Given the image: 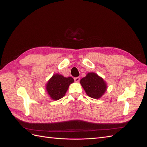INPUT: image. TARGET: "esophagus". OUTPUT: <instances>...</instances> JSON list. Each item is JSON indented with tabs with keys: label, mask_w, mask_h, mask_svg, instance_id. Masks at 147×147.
Listing matches in <instances>:
<instances>
[{
	"label": "esophagus",
	"mask_w": 147,
	"mask_h": 147,
	"mask_svg": "<svg viewBox=\"0 0 147 147\" xmlns=\"http://www.w3.org/2000/svg\"><path fill=\"white\" fill-rule=\"evenodd\" d=\"M80 77H75V78H74V80H75V82H77V83H78V82H80Z\"/></svg>",
	"instance_id": "1"
}]
</instances>
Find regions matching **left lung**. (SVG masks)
<instances>
[{
    "mask_svg": "<svg viewBox=\"0 0 147 147\" xmlns=\"http://www.w3.org/2000/svg\"><path fill=\"white\" fill-rule=\"evenodd\" d=\"M80 83L87 95L93 99H99L107 90L104 80L95 73H88L81 80Z\"/></svg>",
    "mask_w": 147,
    "mask_h": 147,
    "instance_id": "obj_1",
    "label": "left lung"
}]
</instances>
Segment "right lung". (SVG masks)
Returning a JSON list of instances; mask_svg holds the SVG:
<instances>
[{"label":"right lung","instance_id":"obj_1","mask_svg":"<svg viewBox=\"0 0 147 147\" xmlns=\"http://www.w3.org/2000/svg\"><path fill=\"white\" fill-rule=\"evenodd\" d=\"M74 82V79L70 77L65 78L61 75H54L47 84L48 94L52 99L59 100L64 96L70 84Z\"/></svg>","mask_w":147,"mask_h":147}]
</instances>
